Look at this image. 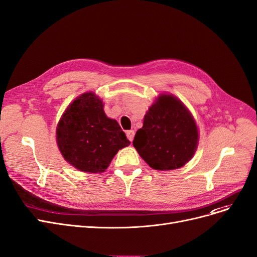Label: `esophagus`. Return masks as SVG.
Masks as SVG:
<instances>
[{"label": "esophagus", "instance_id": "obj_1", "mask_svg": "<svg viewBox=\"0 0 257 257\" xmlns=\"http://www.w3.org/2000/svg\"><path fill=\"white\" fill-rule=\"evenodd\" d=\"M134 136H135V132L131 130V131H126V137L130 141H132L133 139H134Z\"/></svg>", "mask_w": 257, "mask_h": 257}]
</instances>
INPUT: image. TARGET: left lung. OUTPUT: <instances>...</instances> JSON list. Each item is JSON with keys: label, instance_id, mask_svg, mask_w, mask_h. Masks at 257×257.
Segmentation results:
<instances>
[{"label": "left lung", "instance_id": "8db88e82", "mask_svg": "<svg viewBox=\"0 0 257 257\" xmlns=\"http://www.w3.org/2000/svg\"><path fill=\"white\" fill-rule=\"evenodd\" d=\"M199 141L190 111L172 94H161L147 111L133 141L139 155L155 170H174L188 163Z\"/></svg>", "mask_w": 257, "mask_h": 257}]
</instances>
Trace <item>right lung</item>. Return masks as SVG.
I'll use <instances>...</instances> for the list:
<instances>
[{"label": "right lung", "mask_w": 257, "mask_h": 257, "mask_svg": "<svg viewBox=\"0 0 257 257\" xmlns=\"http://www.w3.org/2000/svg\"><path fill=\"white\" fill-rule=\"evenodd\" d=\"M99 96L86 92L68 106L58 122L59 151L79 171H105L119 150L130 145L118 122L107 118Z\"/></svg>", "instance_id": "right-lung-1"}]
</instances>
